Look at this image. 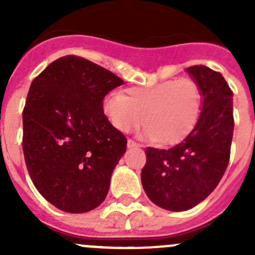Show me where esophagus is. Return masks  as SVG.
<instances>
[{
  "instance_id": "esophagus-1",
  "label": "esophagus",
  "mask_w": 255,
  "mask_h": 255,
  "mask_svg": "<svg viewBox=\"0 0 255 255\" xmlns=\"http://www.w3.org/2000/svg\"><path fill=\"white\" fill-rule=\"evenodd\" d=\"M140 147H141L140 144L135 143V141L131 140V139H129V140H128V148H140Z\"/></svg>"
}]
</instances>
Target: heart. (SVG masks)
Returning a JSON list of instances; mask_svg holds the SVG:
<instances>
[{"label": "heart", "mask_w": 255, "mask_h": 255, "mask_svg": "<svg viewBox=\"0 0 255 255\" xmlns=\"http://www.w3.org/2000/svg\"><path fill=\"white\" fill-rule=\"evenodd\" d=\"M202 106L203 94L199 85L193 79L185 78L132 87L124 94H110L103 102V112L119 131H132L144 120L145 138L172 145L193 131Z\"/></svg>", "instance_id": "1"}]
</instances>
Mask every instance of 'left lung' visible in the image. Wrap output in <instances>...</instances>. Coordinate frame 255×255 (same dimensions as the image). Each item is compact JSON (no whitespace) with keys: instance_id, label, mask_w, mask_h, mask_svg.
Listing matches in <instances>:
<instances>
[{"instance_id":"left-lung-1","label":"left lung","mask_w":255,"mask_h":255,"mask_svg":"<svg viewBox=\"0 0 255 255\" xmlns=\"http://www.w3.org/2000/svg\"><path fill=\"white\" fill-rule=\"evenodd\" d=\"M186 71L203 94L199 120L173 148H147L141 170L148 198L172 212L193 208L215 190L229 164L234 134V94L224 76L203 65Z\"/></svg>"}]
</instances>
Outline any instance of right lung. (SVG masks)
<instances>
[{
  "label": "right lung",
  "instance_id": "right-lung-1",
  "mask_svg": "<svg viewBox=\"0 0 255 255\" xmlns=\"http://www.w3.org/2000/svg\"><path fill=\"white\" fill-rule=\"evenodd\" d=\"M123 84L78 56L53 61L31 82L22 150L33 184L56 208L84 213L106 199L128 140L103 114V100Z\"/></svg>",
  "mask_w": 255,
  "mask_h": 255
}]
</instances>
